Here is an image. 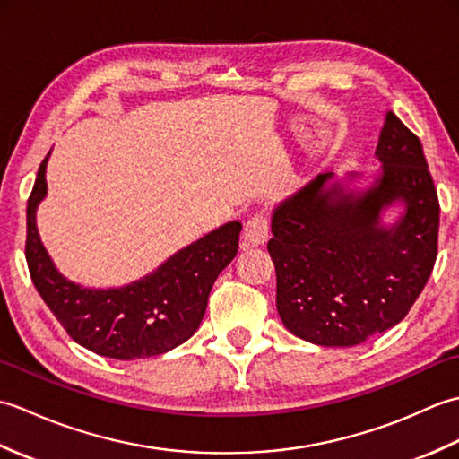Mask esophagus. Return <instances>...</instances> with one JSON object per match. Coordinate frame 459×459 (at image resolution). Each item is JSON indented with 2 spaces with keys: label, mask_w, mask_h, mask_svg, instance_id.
I'll return each instance as SVG.
<instances>
[{
  "label": "esophagus",
  "mask_w": 459,
  "mask_h": 459,
  "mask_svg": "<svg viewBox=\"0 0 459 459\" xmlns=\"http://www.w3.org/2000/svg\"><path fill=\"white\" fill-rule=\"evenodd\" d=\"M270 232V219L264 211H258L252 214V217L247 221L245 230H242V238H245L248 245L258 247L264 245Z\"/></svg>",
  "instance_id": "esophagus-1"
}]
</instances>
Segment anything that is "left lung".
Masks as SVG:
<instances>
[{
  "label": "left lung",
  "mask_w": 459,
  "mask_h": 459,
  "mask_svg": "<svg viewBox=\"0 0 459 459\" xmlns=\"http://www.w3.org/2000/svg\"><path fill=\"white\" fill-rule=\"evenodd\" d=\"M383 163L363 195L345 193L333 173L284 201L272 217L268 252L276 266V307L290 333L324 347H353L406 317L434 270L440 203L422 143L388 110L377 143ZM394 200L393 228L379 212Z\"/></svg>",
  "instance_id": "left-lung-1"
}]
</instances>
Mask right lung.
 <instances>
[{
    "instance_id": "right-lung-1",
    "label": "right lung",
    "mask_w": 459,
    "mask_h": 459,
    "mask_svg": "<svg viewBox=\"0 0 459 459\" xmlns=\"http://www.w3.org/2000/svg\"><path fill=\"white\" fill-rule=\"evenodd\" d=\"M47 158L27 201L25 258L33 284L76 343L120 360L168 353L199 329L214 280L238 252L242 224L214 229L130 286L89 290L58 274L37 232L35 211L47 195Z\"/></svg>"
}]
</instances>
